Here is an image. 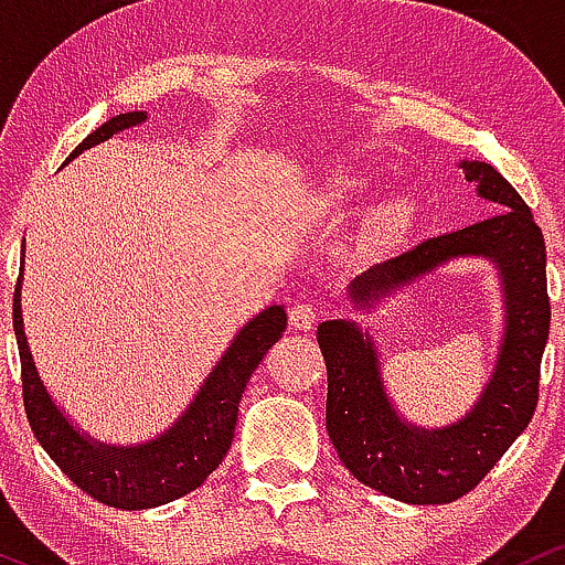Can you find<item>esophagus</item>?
Listing matches in <instances>:
<instances>
[{
	"instance_id": "1",
	"label": "esophagus",
	"mask_w": 565,
	"mask_h": 565,
	"mask_svg": "<svg viewBox=\"0 0 565 565\" xmlns=\"http://www.w3.org/2000/svg\"><path fill=\"white\" fill-rule=\"evenodd\" d=\"M315 307H309V303H296V307H290L288 322L294 331H309V328L315 326Z\"/></svg>"
}]
</instances>
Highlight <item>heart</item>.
I'll list each match as a JSON object with an SVG mask.
<instances>
[{
    "label": "heart",
    "instance_id": "obj_1",
    "mask_svg": "<svg viewBox=\"0 0 565 565\" xmlns=\"http://www.w3.org/2000/svg\"><path fill=\"white\" fill-rule=\"evenodd\" d=\"M363 186L365 181L360 179V175H339V179H333L331 186H328V200L350 202L363 192ZM405 224H408V205H405L403 200L386 202V205L373 211L371 215V230L373 234H379V237H392V234L401 232Z\"/></svg>",
    "mask_w": 565,
    "mask_h": 565
}]
</instances>
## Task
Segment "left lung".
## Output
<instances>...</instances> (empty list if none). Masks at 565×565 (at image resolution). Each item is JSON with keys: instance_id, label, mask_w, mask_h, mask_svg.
I'll return each instance as SVG.
<instances>
[{"instance_id": "1", "label": "left lung", "mask_w": 565, "mask_h": 565, "mask_svg": "<svg viewBox=\"0 0 565 565\" xmlns=\"http://www.w3.org/2000/svg\"><path fill=\"white\" fill-rule=\"evenodd\" d=\"M465 179L497 205L467 230L429 237L350 285L360 309L454 258L497 264L504 290V339L483 395L456 424L424 429L392 408L371 335L350 320L317 328L328 367L326 427L335 454L360 483L408 504H448L472 491L529 427L550 335L547 250L542 230L512 183L488 162L461 160Z\"/></svg>"}]
</instances>
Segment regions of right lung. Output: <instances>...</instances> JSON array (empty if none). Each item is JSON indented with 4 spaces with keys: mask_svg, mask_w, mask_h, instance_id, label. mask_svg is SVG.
<instances>
[{
    "mask_svg": "<svg viewBox=\"0 0 565 565\" xmlns=\"http://www.w3.org/2000/svg\"><path fill=\"white\" fill-rule=\"evenodd\" d=\"M141 122H146V111L117 114L90 132L68 160L111 138L114 132ZM21 280L23 264L15 285V299H12V328H15L18 352H21L23 408H26L34 437L50 454V459L61 467V472H66V478L77 483L87 497L98 499L100 504L119 507V510H149V507L168 504L205 483L207 475L230 451L239 401L253 371L288 326L285 309L277 303L266 307L234 335L230 350L213 367L211 376L202 382L194 401L173 427L138 446H106L79 433L44 390L34 358H31L26 331H23Z\"/></svg>",
    "mask_w": 565,
    "mask_h": 565,
    "instance_id": "right-lung-1",
    "label": "right lung"
}]
</instances>
